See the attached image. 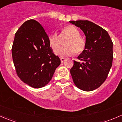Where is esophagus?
I'll list each match as a JSON object with an SVG mask.
<instances>
[{
  "mask_svg": "<svg viewBox=\"0 0 122 122\" xmlns=\"http://www.w3.org/2000/svg\"><path fill=\"white\" fill-rule=\"evenodd\" d=\"M60 60H61V62H63L64 61H65V58H63V57L60 58Z\"/></svg>",
  "mask_w": 122,
  "mask_h": 122,
  "instance_id": "obj_1",
  "label": "esophagus"
}]
</instances>
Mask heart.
Segmentation results:
<instances>
[{
    "label": "heart",
    "instance_id": "1",
    "mask_svg": "<svg viewBox=\"0 0 122 122\" xmlns=\"http://www.w3.org/2000/svg\"><path fill=\"white\" fill-rule=\"evenodd\" d=\"M62 31L67 33L70 36L64 46H58L55 49L54 52L56 55L61 56H69L74 52L80 54L83 52L86 46V41L84 38L80 36V33L78 29L72 25L66 26ZM50 46L54 49L58 45V36L56 34H51L48 38Z\"/></svg>",
    "mask_w": 122,
    "mask_h": 122
}]
</instances>
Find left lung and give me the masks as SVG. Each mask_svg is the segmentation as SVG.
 <instances>
[{
    "label": "left lung",
    "mask_w": 122,
    "mask_h": 122,
    "mask_svg": "<svg viewBox=\"0 0 122 122\" xmlns=\"http://www.w3.org/2000/svg\"><path fill=\"white\" fill-rule=\"evenodd\" d=\"M86 35V46L70 70L74 83L80 89L90 92L99 88L106 80L112 66V41L106 30L88 20H71Z\"/></svg>",
    "instance_id": "obj_1"
}]
</instances>
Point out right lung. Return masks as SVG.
I'll list each match as a JSON object with an SVG mask.
<instances>
[{
  "instance_id": "add662e5",
  "label": "right lung",
  "mask_w": 122,
  "mask_h": 122,
  "mask_svg": "<svg viewBox=\"0 0 122 122\" xmlns=\"http://www.w3.org/2000/svg\"><path fill=\"white\" fill-rule=\"evenodd\" d=\"M47 34L36 20H27L15 34L12 48L17 75L33 88L46 86L61 64L54 54Z\"/></svg>"
}]
</instances>
